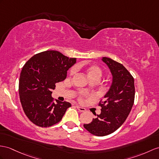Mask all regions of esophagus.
I'll return each instance as SVG.
<instances>
[{
    "label": "esophagus",
    "instance_id": "34e87169",
    "mask_svg": "<svg viewBox=\"0 0 159 159\" xmlns=\"http://www.w3.org/2000/svg\"><path fill=\"white\" fill-rule=\"evenodd\" d=\"M76 108H77V109H78L80 111H81V112H84L85 111H86V109H85V108L80 107V106H79V105H76Z\"/></svg>",
    "mask_w": 159,
    "mask_h": 159
}]
</instances>
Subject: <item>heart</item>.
<instances>
[{
	"mask_svg": "<svg viewBox=\"0 0 159 159\" xmlns=\"http://www.w3.org/2000/svg\"><path fill=\"white\" fill-rule=\"evenodd\" d=\"M82 70L86 73L89 80L95 79L99 81L102 77V71L98 66L94 65H84L81 67ZM74 69H72L71 73H73Z\"/></svg>",
	"mask_w": 159,
	"mask_h": 159,
	"instance_id": "heart-1",
	"label": "heart"
}]
</instances>
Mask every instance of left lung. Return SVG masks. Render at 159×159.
Segmentation results:
<instances>
[{
  "mask_svg": "<svg viewBox=\"0 0 159 159\" xmlns=\"http://www.w3.org/2000/svg\"><path fill=\"white\" fill-rule=\"evenodd\" d=\"M101 60L109 67L112 82L100 103L101 113L92 122L84 124L89 132L96 136H104L113 133L125 122L133 107L135 97L134 79L121 63L108 57Z\"/></svg>",
  "mask_w": 159,
  "mask_h": 159,
  "instance_id": "obj_1",
  "label": "left lung"
}]
</instances>
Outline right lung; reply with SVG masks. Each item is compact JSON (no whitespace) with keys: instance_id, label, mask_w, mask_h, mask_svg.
<instances>
[{"instance_id":"obj_1","label":"right lung","mask_w":159,"mask_h":159,"mask_svg":"<svg viewBox=\"0 0 159 159\" xmlns=\"http://www.w3.org/2000/svg\"><path fill=\"white\" fill-rule=\"evenodd\" d=\"M76 63L75 58L63 55L56 50H46L34 55L26 62L20 73L19 93L27 117L42 127L59 123L71 104L56 100L52 90L64 80L67 71Z\"/></svg>"}]
</instances>
